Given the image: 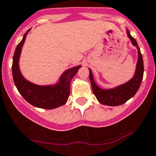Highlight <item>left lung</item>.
I'll return each mask as SVG.
<instances>
[{"label":"left lung","instance_id":"obj_1","mask_svg":"<svg viewBox=\"0 0 156 156\" xmlns=\"http://www.w3.org/2000/svg\"><path fill=\"white\" fill-rule=\"evenodd\" d=\"M127 36H128L129 39L131 40L132 44L137 47V52H138V59H137L135 74L130 81H127V83L116 87V88L104 90V89L99 88L97 85L95 84L93 79V76H92V71L89 69V78H90L91 84H92L93 93L98 101L103 105L111 106L122 105L135 95L141 85L143 78V74H144V63H143L142 55H141L139 47H138L135 39L130 36L128 30H127Z\"/></svg>","mask_w":156,"mask_h":156}]
</instances>
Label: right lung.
I'll use <instances>...</instances> for the list:
<instances>
[{"label": "right lung", "instance_id": "obj_1", "mask_svg": "<svg viewBox=\"0 0 156 156\" xmlns=\"http://www.w3.org/2000/svg\"><path fill=\"white\" fill-rule=\"evenodd\" d=\"M29 30L15 49L12 63V75L15 86L23 98L31 105L42 109H51L65 104L70 95V83L81 66L70 68L61 75L59 83L53 86H41L31 83L23 78L19 71L21 50Z\"/></svg>", "mask_w": 156, "mask_h": 156}]
</instances>
